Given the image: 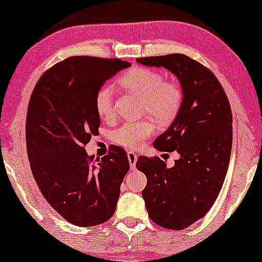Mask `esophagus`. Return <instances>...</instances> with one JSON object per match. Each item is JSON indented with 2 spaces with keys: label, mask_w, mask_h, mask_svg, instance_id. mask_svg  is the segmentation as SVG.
Masks as SVG:
<instances>
[{
  "label": "esophagus",
  "mask_w": 262,
  "mask_h": 262,
  "mask_svg": "<svg viewBox=\"0 0 262 262\" xmlns=\"http://www.w3.org/2000/svg\"><path fill=\"white\" fill-rule=\"evenodd\" d=\"M127 157H128V160H129V166L130 169H135V165H136V160H138V156L133 152V150H129V152L127 153Z\"/></svg>",
  "instance_id": "esophagus-1"
}]
</instances>
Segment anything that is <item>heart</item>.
Listing matches in <instances>:
<instances>
[{
	"label": "heart",
	"instance_id": "obj_1",
	"mask_svg": "<svg viewBox=\"0 0 262 262\" xmlns=\"http://www.w3.org/2000/svg\"><path fill=\"white\" fill-rule=\"evenodd\" d=\"M117 84L142 98L141 114L148 116L157 126L167 127L178 116L183 104L182 88L173 80H165L163 73L157 70L134 68L121 75ZM94 106L102 120L112 121L115 117L112 88L101 86L96 91ZM153 132V123L145 120L122 124L113 132L112 138L116 145L135 148L148 139Z\"/></svg>",
	"mask_w": 262,
	"mask_h": 262
}]
</instances>
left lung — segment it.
Masks as SVG:
<instances>
[{
  "mask_svg": "<svg viewBox=\"0 0 262 262\" xmlns=\"http://www.w3.org/2000/svg\"><path fill=\"white\" fill-rule=\"evenodd\" d=\"M146 66L174 73L183 90V104L168 129L153 146L179 153L174 166L160 158L139 157L136 168L147 177L142 191L149 219L158 226L182 230L211 209L229 166L233 115L226 91L208 68L185 54L138 58Z\"/></svg>",
  "mask_w": 262,
  "mask_h": 262,
  "instance_id": "1",
  "label": "left lung"
}]
</instances>
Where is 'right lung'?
Listing matches in <instances>:
<instances>
[{"instance_id": "obj_1", "label": "right lung", "mask_w": 262, "mask_h": 262, "mask_svg": "<svg viewBox=\"0 0 262 262\" xmlns=\"http://www.w3.org/2000/svg\"><path fill=\"white\" fill-rule=\"evenodd\" d=\"M130 65L117 58L70 57L40 77L29 99L26 142L32 173L49 204L75 226H97L115 212L129 171L126 150L112 146L95 159L84 147L101 124L96 91Z\"/></svg>"}]
</instances>
